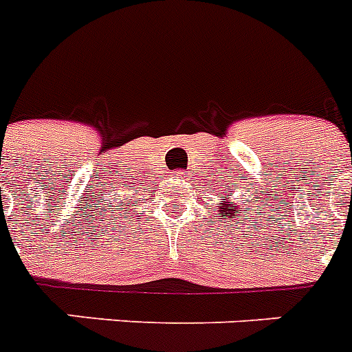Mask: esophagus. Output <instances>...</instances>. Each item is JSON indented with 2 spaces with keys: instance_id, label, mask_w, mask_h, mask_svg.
<instances>
[{
  "instance_id": "1",
  "label": "esophagus",
  "mask_w": 352,
  "mask_h": 352,
  "mask_svg": "<svg viewBox=\"0 0 352 352\" xmlns=\"http://www.w3.org/2000/svg\"><path fill=\"white\" fill-rule=\"evenodd\" d=\"M173 179H175V180H182V172H175V173H173Z\"/></svg>"
}]
</instances>
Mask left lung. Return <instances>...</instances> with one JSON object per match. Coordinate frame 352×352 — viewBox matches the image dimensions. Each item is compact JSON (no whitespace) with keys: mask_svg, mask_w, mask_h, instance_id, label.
I'll list each match as a JSON object with an SVG mask.
<instances>
[{"mask_svg":"<svg viewBox=\"0 0 352 352\" xmlns=\"http://www.w3.org/2000/svg\"><path fill=\"white\" fill-rule=\"evenodd\" d=\"M225 195H227V198H225L227 201H223L219 207L223 209V214H225V216H227V214H230V218H232V216L239 212V210H237V206H235L234 201H230V195H228L227 191H225Z\"/></svg>","mask_w":352,"mask_h":352,"instance_id":"1","label":"left lung"}]
</instances>
